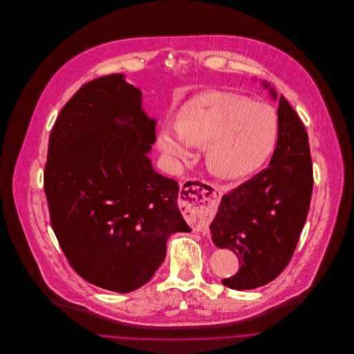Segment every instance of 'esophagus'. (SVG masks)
Wrapping results in <instances>:
<instances>
[{
  "mask_svg": "<svg viewBox=\"0 0 354 354\" xmlns=\"http://www.w3.org/2000/svg\"><path fill=\"white\" fill-rule=\"evenodd\" d=\"M207 192V191H205ZM221 199V189L216 185H212L210 191L203 196H196V199L185 205V214L188 219L195 225L198 230H206L212 218L215 215L216 206Z\"/></svg>",
  "mask_w": 354,
  "mask_h": 354,
  "instance_id": "34e87169",
  "label": "esophagus"
}]
</instances>
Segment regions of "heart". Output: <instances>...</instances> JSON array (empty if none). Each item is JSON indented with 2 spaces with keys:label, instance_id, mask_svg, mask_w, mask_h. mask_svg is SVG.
I'll list each match as a JSON object with an SVG mask.
<instances>
[{
  "label": "heart",
  "instance_id": "b5f03b06",
  "mask_svg": "<svg viewBox=\"0 0 354 354\" xmlns=\"http://www.w3.org/2000/svg\"><path fill=\"white\" fill-rule=\"evenodd\" d=\"M279 118L269 104L236 93L206 91L183 104L176 131L163 128L159 147L173 160H187L189 145H205L207 169L239 178L261 169L274 152Z\"/></svg>",
  "mask_w": 354,
  "mask_h": 354
}]
</instances>
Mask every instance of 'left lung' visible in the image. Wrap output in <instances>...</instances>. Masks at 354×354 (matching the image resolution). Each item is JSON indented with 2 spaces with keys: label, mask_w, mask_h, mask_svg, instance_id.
<instances>
[{
  "label": "left lung",
  "mask_w": 354,
  "mask_h": 354,
  "mask_svg": "<svg viewBox=\"0 0 354 354\" xmlns=\"http://www.w3.org/2000/svg\"><path fill=\"white\" fill-rule=\"evenodd\" d=\"M268 86V85H265ZM273 97L276 93L272 91ZM279 136L269 167L222 196L212 241L232 250L240 270L223 285L250 290L276 279L290 262L304 227L314 185L306 127L280 96Z\"/></svg>",
  "instance_id": "8db88e82"
}]
</instances>
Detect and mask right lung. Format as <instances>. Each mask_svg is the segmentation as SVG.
<instances>
[{"mask_svg":"<svg viewBox=\"0 0 354 354\" xmlns=\"http://www.w3.org/2000/svg\"><path fill=\"white\" fill-rule=\"evenodd\" d=\"M155 139L156 121L121 74L81 86L51 129L44 166L51 227L69 265L102 289L144 286L165 259L167 239L191 232L178 183L158 174L148 158Z\"/></svg>","mask_w":354,"mask_h":354,"instance_id":"add662e5","label":"right lung"}]
</instances>
